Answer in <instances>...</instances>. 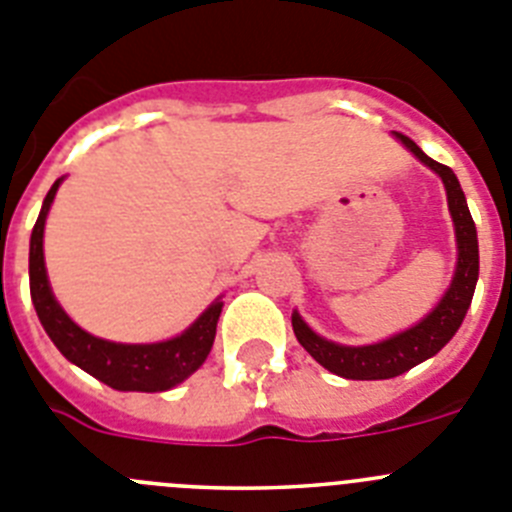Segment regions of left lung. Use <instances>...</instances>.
<instances>
[{"label":"left lung","mask_w":512,"mask_h":512,"mask_svg":"<svg viewBox=\"0 0 512 512\" xmlns=\"http://www.w3.org/2000/svg\"><path fill=\"white\" fill-rule=\"evenodd\" d=\"M393 137L405 150H411L423 165L434 170L441 183H444L454 234H457V267H454V278H451L441 301L416 326L375 344L347 347V344L329 342L301 319V313L293 311L290 319H293V331H296V339L301 342V347L321 367H326V370L339 377H347V380H390V377L403 375L411 367L421 365L428 357L441 352L462 326L469 303H472L474 285L480 278L477 227H474L467 199H464V191L459 186L457 176H454V170L428 158L411 137L400 135V132H393Z\"/></svg>","instance_id":"left-lung-1"}]
</instances>
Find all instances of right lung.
I'll return each instance as SVG.
<instances>
[{"instance_id":"right-lung-1","label":"right lung","mask_w":512,"mask_h":512,"mask_svg":"<svg viewBox=\"0 0 512 512\" xmlns=\"http://www.w3.org/2000/svg\"><path fill=\"white\" fill-rule=\"evenodd\" d=\"M63 178L50 186L30 237V296L50 342L71 362L104 385L124 393H163L199 370L211 352L222 298H216L183 334L155 344H119L84 331L55 301L45 270L43 234L50 204Z\"/></svg>"}]
</instances>
